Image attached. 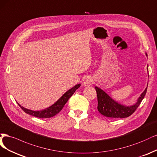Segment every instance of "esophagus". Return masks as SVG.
<instances>
[{
	"instance_id": "1",
	"label": "esophagus",
	"mask_w": 157,
	"mask_h": 157,
	"mask_svg": "<svg viewBox=\"0 0 157 157\" xmlns=\"http://www.w3.org/2000/svg\"><path fill=\"white\" fill-rule=\"evenodd\" d=\"M92 83H93L92 78H90V77H88V78H87L85 79L84 82H83V85L85 86H86V87H88V86L91 85Z\"/></svg>"
}]
</instances>
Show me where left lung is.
Segmentation results:
<instances>
[{
	"instance_id": "1",
	"label": "left lung",
	"mask_w": 157,
	"mask_h": 157,
	"mask_svg": "<svg viewBox=\"0 0 157 157\" xmlns=\"http://www.w3.org/2000/svg\"><path fill=\"white\" fill-rule=\"evenodd\" d=\"M146 87L144 91L138 98L137 102L131 106H124L115 102L109 96L106 94L103 90L95 87L97 94L98 110L105 117L110 118H125L132 115L138 108L141 101L144 98L147 93Z\"/></svg>"
}]
</instances>
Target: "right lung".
<instances>
[{
	"label": "right lung",
	"mask_w": 157,
	"mask_h": 157,
	"mask_svg": "<svg viewBox=\"0 0 157 157\" xmlns=\"http://www.w3.org/2000/svg\"><path fill=\"white\" fill-rule=\"evenodd\" d=\"M80 86H81L80 84L75 85L74 87L70 89V90H68V91L66 92L54 104L50 106V107L42 111H33L31 109H28L23 108V106L19 104L18 103L17 104L20 106V108H21L24 112L27 114H29L34 116V117H36L39 118H49V117H53V116L57 115L59 112H60V111H61V109L63 108L66 103L67 102L68 99L72 97V94L74 93V92L76 90V89H78L80 87Z\"/></svg>",
	"instance_id": "right-lung-1"
}]
</instances>
